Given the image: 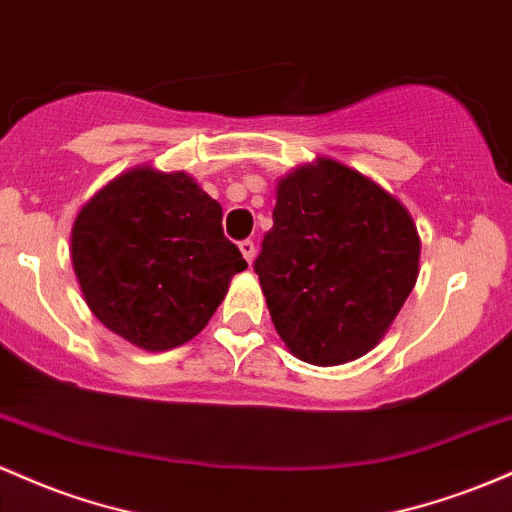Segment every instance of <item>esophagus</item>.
Returning a JSON list of instances; mask_svg holds the SVG:
<instances>
[{
    "mask_svg": "<svg viewBox=\"0 0 512 512\" xmlns=\"http://www.w3.org/2000/svg\"><path fill=\"white\" fill-rule=\"evenodd\" d=\"M239 249H241V254H244L246 263L254 261V256H256V244H254V241H251V239L239 241Z\"/></svg>",
    "mask_w": 512,
    "mask_h": 512,
    "instance_id": "esophagus-1",
    "label": "esophagus"
}]
</instances>
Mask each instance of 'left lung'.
<instances>
[{
  "label": "left lung",
  "instance_id": "8db88e82",
  "mask_svg": "<svg viewBox=\"0 0 512 512\" xmlns=\"http://www.w3.org/2000/svg\"><path fill=\"white\" fill-rule=\"evenodd\" d=\"M416 225L399 200L321 159L280 181L254 271L285 346L312 365L367 353L418 278Z\"/></svg>",
  "mask_w": 512,
  "mask_h": 512
}]
</instances>
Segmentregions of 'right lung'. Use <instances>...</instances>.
<instances>
[{"instance_id":"add662e5","label":"right lung","mask_w":512,"mask_h":512,"mask_svg":"<svg viewBox=\"0 0 512 512\" xmlns=\"http://www.w3.org/2000/svg\"><path fill=\"white\" fill-rule=\"evenodd\" d=\"M72 266L103 326L145 350L205 329L244 271L222 208L191 176L135 169L91 198L72 229Z\"/></svg>"}]
</instances>
